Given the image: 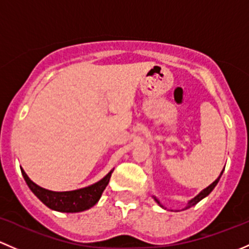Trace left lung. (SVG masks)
<instances>
[{
	"mask_svg": "<svg viewBox=\"0 0 249 249\" xmlns=\"http://www.w3.org/2000/svg\"><path fill=\"white\" fill-rule=\"evenodd\" d=\"M223 171H224V169H223ZM223 171H222V173H220L219 178H217V180H216V181H214V182H212V183H211V184H210V186H209V187H206V188H205V189H202V191L200 192V193H199V194H198V196H196V198H193V199H192V200H191V201H188V205H187V206H186V207H184V210H186V209H189V207H192V206H194V205H196V204H198V202H199V201H200V200H201V199H204V198H205V196H209V194H210V193H211V192H212V191H213V188H214V187H216V186H217V183H218V181H219L220 176H222ZM153 199H155V200H156V201H157V204H158V205H160V207H163V209H164V206H163V205H162V204H160V200H158V199H157V198H156V196H153Z\"/></svg>",
	"mask_w": 249,
	"mask_h": 249,
	"instance_id": "left-lung-1",
	"label": "left lung"
}]
</instances>
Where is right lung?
Listing matches in <instances>:
<instances>
[{
  "label": "right lung",
  "instance_id": "obj_1",
  "mask_svg": "<svg viewBox=\"0 0 249 249\" xmlns=\"http://www.w3.org/2000/svg\"><path fill=\"white\" fill-rule=\"evenodd\" d=\"M112 171H114V169L101 181L96 182V183L91 184L89 187H85V188L69 192H53L42 188L33 181H31L29 176L24 171V169L21 168V174L24 176L25 181H26L27 186L30 187L32 193L43 204L47 205L49 209L51 210H55V211L58 212H68V213L85 211V210H89L92 206H94L102 196V193L106 189L107 183H109Z\"/></svg>",
  "mask_w": 249,
  "mask_h": 249
}]
</instances>
